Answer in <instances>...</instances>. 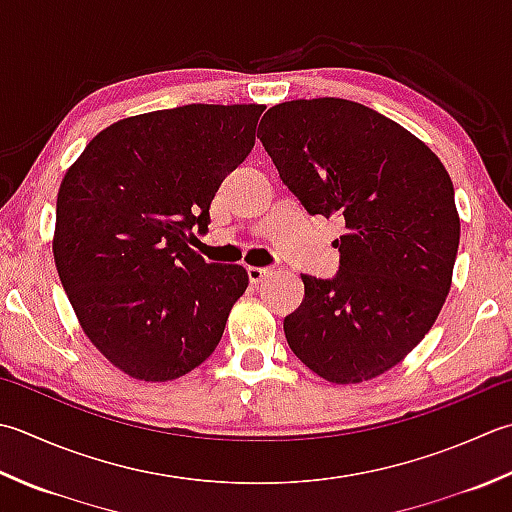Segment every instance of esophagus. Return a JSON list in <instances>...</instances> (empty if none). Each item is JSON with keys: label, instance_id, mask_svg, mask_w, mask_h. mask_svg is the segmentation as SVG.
<instances>
[{"label": "esophagus", "instance_id": "1", "mask_svg": "<svg viewBox=\"0 0 512 512\" xmlns=\"http://www.w3.org/2000/svg\"><path fill=\"white\" fill-rule=\"evenodd\" d=\"M270 275V268H259V266H248V279L253 284H259L262 279H266Z\"/></svg>", "mask_w": 512, "mask_h": 512}]
</instances>
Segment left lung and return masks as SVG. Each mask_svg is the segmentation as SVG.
Wrapping results in <instances>:
<instances>
[{"mask_svg":"<svg viewBox=\"0 0 512 512\" xmlns=\"http://www.w3.org/2000/svg\"><path fill=\"white\" fill-rule=\"evenodd\" d=\"M257 137L310 215L344 222L339 273L302 275L304 302L284 319L290 350L326 382L379 377L446 302L459 248L450 175L422 139L348 99L277 104Z\"/></svg>","mask_w":512,"mask_h":512,"instance_id":"1","label":"left lung"}]
</instances>
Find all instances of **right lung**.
I'll use <instances>...</instances> for the list:
<instances>
[{"instance_id":"obj_1","label":"right lung","mask_w":512,"mask_h":512,"mask_svg":"<svg viewBox=\"0 0 512 512\" xmlns=\"http://www.w3.org/2000/svg\"><path fill=\"white\" fill-rule=\"evenodd\" d=\"M262 104H188L119 119L90 139L57 193L55 266L86 337L142 382L213 355L248 288L237 264L190 248L224 177L255 146Z\"/></svg>"}]
</instances>
